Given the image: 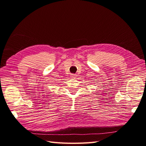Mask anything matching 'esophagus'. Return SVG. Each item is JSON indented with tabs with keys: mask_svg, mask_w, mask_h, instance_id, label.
Returning <instances> with one entry per match:
<instances>
[{
	"mask_svg": "<svg viewBox=\"0 0 146 146\" xmlns=\"http://www.w3.org/2000/svg\"><path fill=\"white\" fill-rule=\"evenodd\" d=\"M71 77L73 78H75L77 77V75L76 74H71Z\"/></svg>",
	"mask_w": 146,
	"mask_h": 146,
	"instance_id": "obj_1",
	"label": "esophagus"
}]
</instances>
